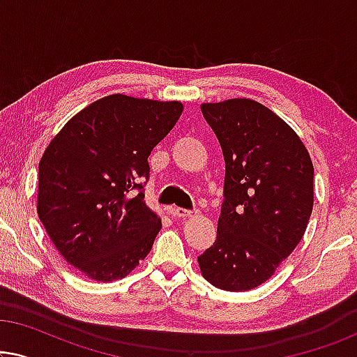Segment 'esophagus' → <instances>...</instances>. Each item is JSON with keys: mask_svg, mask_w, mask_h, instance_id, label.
<instances>
[{"mask_svg": "<svg viewBox=\"0 0 357 357\" xmlns=\"http://www.w3.org/2000/svg\"><path fill=\"white\" fill-rule=\"evenodd\" d=\"M170 213H172V216L180 218V219L193 218L195 214H197V211H190V209H183V208H174Z\"/></svg>", "mask_w": 357, "mask_h": 357, "instance_id": "1", "label": "esophagus"}]
</instances>
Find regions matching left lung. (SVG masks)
<instances>
[{
	"instance_id": "1",
	"label": "left lung",
	"mask_w": 357,
	"mask_h": 357,
	"mask_svg": "<svg viewBox=\"0 0 357 357\" xmlns=\"http://www.w3.org/2000/svg\"><path fill=\"white\" fill-rule=\"evenodd\" d=\"M221 144L226 177L218 236L198 257L218 289H255L304 236L314 208V164L299 136L260 102L202 104Z\"/></svg>"
}]
</instances>
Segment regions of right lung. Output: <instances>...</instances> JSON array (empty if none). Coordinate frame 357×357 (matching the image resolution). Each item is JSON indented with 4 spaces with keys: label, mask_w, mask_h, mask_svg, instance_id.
I'll return each instance as SVG.
<instances>
[{
    "label": "right lung",
    "mask_w": 357,
    "mask_h": 357,
    "mask_svg": "<svg viewBox=\"0 0 357 357\" xmlns=\"http://www.w3.org/2000/svg\"><path fill=\"white\" fill-rule=\"evenodd\" d=\"M182 112L178 100L112 94L77 112L47 146L37 213L81 275L116 281L148 257L162 222L146 204L141 180L149 175L151 151Z\"/></svg>",
    "instance_id": "obj_1"
}]
</instances>
